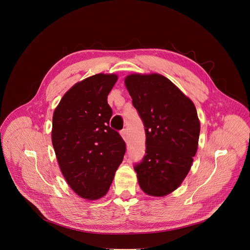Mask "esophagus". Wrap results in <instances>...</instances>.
Here are the masks:
<instances>
[{
	"mask_svg": "<svg viewBox=\"0 0 250 250\" xmlns=\"http://www.w3.org/2000/svg\"><path fill=\"white\" fill-rule=\"evenodd\" d=\"M121 135H122V137L124 138V140H125V142H127V130H126V129H123V130L121 131Z\"/></svg>",
	"mask_w": 250,
	"mask_h": 250,
	"instance_id": "esophagus-1",
	"label": "esophagus"
}]
</instances>
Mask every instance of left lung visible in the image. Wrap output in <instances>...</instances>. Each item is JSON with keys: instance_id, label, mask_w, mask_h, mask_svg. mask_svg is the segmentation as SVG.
I'll use <instances>...</instances> for the list:
<instances>
[{"instance_id": "obj_1", "label": "left lung", "mask_w": 250, "mask_h": 250, "mask_svg": "<svg viewBox=\"0 0 250 250\" xmlns=\"http://www.w3.org/2000/svg\"><path fill=\"white\" fill-rule=\"evenodd\" d=\"M125 84L146 135V154L134 166L139 187L149 196H166L182 184L196 155L200 135L196 106L157 73L129 74Z\"/></svg>"}]
</instances>
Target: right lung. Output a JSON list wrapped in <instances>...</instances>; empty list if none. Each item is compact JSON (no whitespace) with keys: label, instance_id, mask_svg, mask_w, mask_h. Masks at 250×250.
<instances>
[{"label":"right lung","instance_id":"right-lung-1","mask_svg":"<svg viewBox=\"0 0 250 250\" xmlns=\"http://www.w3.org/2000/svg\"><path fill=\"white\" fill-rule=\"evenodd\" d=\"M117 74H96L71 87L55 108L51 139L67 184L78 196L98 200L108 193L123 162L125 144L109 125L108 95Z\"/></svg>","mask_w":250,"mask_h":250}]
</instances>
